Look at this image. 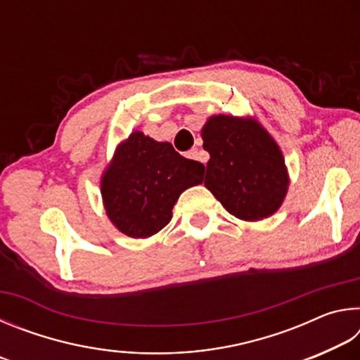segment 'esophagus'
Instances as JSON below:
<instances>
[{
    "label": "esophagus",
    "instance_id": "obj_1",
    "mask_svg": "<svg viewBox=\"0 0 360 360\" xmlns=\"http://www.w3.org/2000/svg\"><path fill=\"white\" fill-rule=\"evenodd\" d=\"M187 158H192V160H200V152H198V149L197 148H193V149H191L187 152ZM205 163V162H203Z\"/></svg>",
    "mask_w": 360,
    "mask_h": 360
}]
</instances>
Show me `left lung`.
Masks as SVG:
<instances>
[{"instance_id":"obj_1","label":"left lung","mask_w":360,"mask_h":360,"mask_svg":"<svg viewBox=\"0 0 360 360\" xmlns=\"http://www.w3.org/2000/svg\"><path fill=\"white\" fill-rule=\"evenodd\" d=\"M210 152L205 186L230 214L255 222L283 205L289 174L275 139L254 119L212 115L202 129Z\"/></svg>"}]
</instances>
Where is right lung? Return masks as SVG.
Instances as JSON below:
<instances>
[{
  "label": "right lung",
  "instance_id": "add662e5",
  "mask_svg": "<svg viewBox=\"0 0 360 360\" xmlns=\"http://www.w3.org/2000/svg\"><path fill=\"white\" fill-rule=\"evenodd\" d=\"M205 165L188 160L169 143L133 131L117 146L101 178V197L115 229L148 238L172 221L179 195L203 182Z\"/></svg>",
  "mask_w": 360,
  "mask_h": 360
}]
</instances>
